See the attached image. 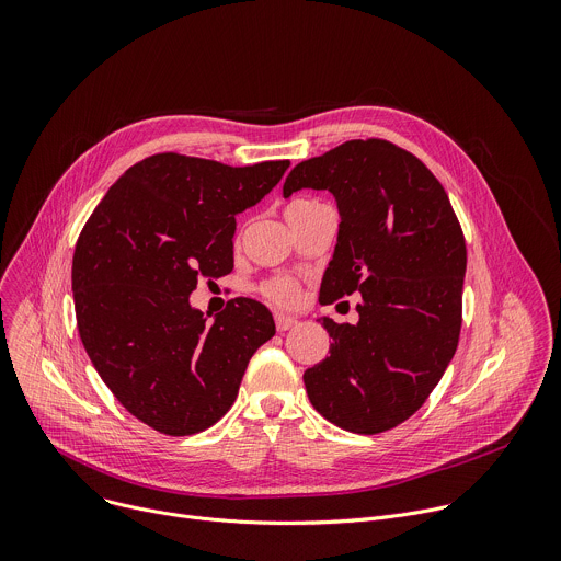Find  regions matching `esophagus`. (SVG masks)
<instances>
[{
  "label": "esophagus",
  "mask_w": 561,
  "mask_h": 561,
  "mask_svg": "<svg viewBox=\"0 0 561 561\" xmlns=\"http://www.w3.org/2000/svg\"><path fill=\"white\" fill-rule=\"evenodd\" d=\"M275 327H277L279 333L290 331L293 327H297V317H290V314H284V312H275Z\"/></svg>",
  "instance_id": "34e87169"
}]
</instances>
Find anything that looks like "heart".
Returning <instances> with one entry per match:
<instances>
[{
    "label": "heart",
    "instance_id": "obj_1",
    "mask_svg": "<svg viewBox=\"0 0 561 561\" xmlns=\"http://www.w3.org/2000/svg\"><path fill=\"white\" fill-rule=\"evenodd\" d=\"M260 293L275 306L290 308L299 301V284L290 277H271L260 284Z\"/></svg>",
    "mask_w": 561,
    "mask_h": 561
}]
</instances>
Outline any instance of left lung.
Masks as SVG:
<instances>
[{"mask_svg": "<svg viewBox=\"0 0 561 561\" xmlns=\"http://www.w3.org/2000/svg\"><path fill=\"white\" fill-rule=\"evenodd\" d=\"M331 191L342 215L319 301L362 295L359 322L324 317L331 355L304 373L314 411L375 435L407 422L439 383L461 331L466 242L437 178L386 139H351L297 164L295 191Z\"/></svg>", "mask_w": 561, "mask_h": 561, "instance_id": "1", "label": "left lung"}]
</instances>
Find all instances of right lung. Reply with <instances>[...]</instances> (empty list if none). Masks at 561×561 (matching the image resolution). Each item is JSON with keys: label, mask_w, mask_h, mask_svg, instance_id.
I'll return each mask as SVG.
<instances>
[{"label": "right lung", "mask_w": 561, "mask_h": 561, "mask_svg": "<svg viewBox=\"0 0 561 561\" xmlns=\"http://www.w3.org/2000/svg\"><path fill=\"white\" fill-rule=\"evenodd\" d=\"M288 159L226 167L150 154L104 195L75 244L72 299L82 344L117 402L171 437L195 435L232 407L271 310L234 297L213 322L188 295L232 271L234 215L268 195Z\"/></svg>", "instance_id": "obj_1"}]
</instances>
